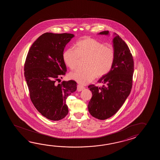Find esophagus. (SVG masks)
<instances>
[{
    "label": "esophagus",
    "instance_id": "obj_1",
    "mask_svg": "<svg viewBox=\"0 0 160 160\" xmlns=\"http://www.w3.org/2000/svg\"><path fill=\"white\" fill-rule=\"evenodd\" d=\"M84 88H85L84 86H81V85H77V91L78 92H81L82 90H83Z\"/></svg>",
    "mask_w": 160,
    "mask_h": 160
}]
</instances>
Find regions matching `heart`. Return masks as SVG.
Returning a JSON list of instances; mask_svg holds the SVG:
<instances>
[{
  "mask_svg": "<svg viewBox=\"0 0 160 160\" xmlns=\"http://www.w3.org/2000/svg\"><path fill=\"white\" fill-rule=\"evenodd\" d=\"M116 57L114 49L90 37L78 41L75 48H70L63 52L65 64L70 69L75 68L80 58H86V68H78L71 72L70 78L82 85L91 82L96 77H102L112 70Z\"/></svg>",
  "mask_w": 160,
  "mask_h": 160,
  "instance_id": "b5f03b06",
  "label": "heart"
}]
</instances>
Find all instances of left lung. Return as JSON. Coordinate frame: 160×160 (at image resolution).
I'll return each instance as SVG.
<instances>
[{"label":"left lung","instance_id":"left-lung-1","mask_svg":"<svg viewBox=\"0 0 160 160\" xmlns=\"http://www.w3.org/2000/svg\"><path fill=\"white\" fill-rule=\"evenodd\" d=\"M108 35L109 31L99 32ZM116 57L112 68L108 74L99 79L102 87L89 85L92 92L88 109L92 117L101 120L114 115L130 93L133 85L134 61L129 48L118 35L113 39Z\"/></svg>","mask_w":160,"mask_h":160}]
</instances>
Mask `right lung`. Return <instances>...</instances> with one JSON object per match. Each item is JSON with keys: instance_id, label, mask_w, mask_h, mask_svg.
I'll return each instance as SVG.
<instances>
[{"instance_id": "add662e5", "label": "right lung", "mask_w": 160, "mask_h": 160, "mask_svg": "<svg viewBox=\"0 0 160 160\" xmlns=\"http://www.w3.org/2000/svg\"><path fill=\"white\" fill-rule=\"evenodd\" d=\"M74 34L46 32L35 41L24 63V77L35 108L48 119L58 121L68 114L66 99L77 90L70 80L57 84L67 72L63 51Z\"/></svg>"}]
</instances>
